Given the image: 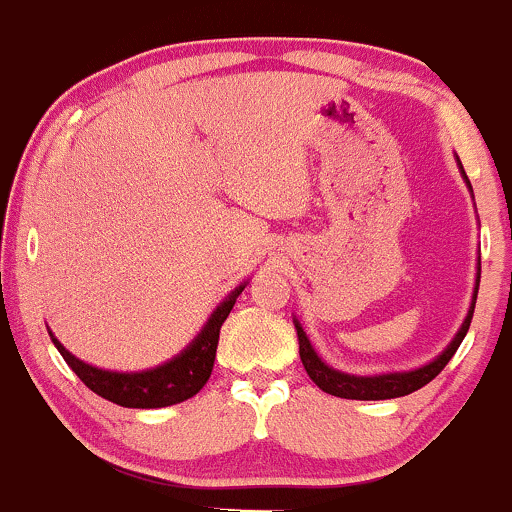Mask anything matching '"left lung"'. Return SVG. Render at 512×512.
Masks as SVG:
<instances>
[{"instance_id":"obj_1","label":"left lung","mask_w":512,"mask_h":512,"mask_svg":"<svg viewBox=\"0 0 512 512\" xmlns=\"http://www.w3.org/2000/svg\"><path fill=\"white\" fill-rule=\"evenodd\" d=\"M462 173H464V170H462ZM464 180H467V173H464ZM469 190H472V185H469ZM479 279H481V262H479V272H477V289H474V301H472V308H469L467 320L462 322L460 332H457V337L452 339V344L448 346V349H445L443 354L436 358V361L428 363V366L419 368V370H411V373L373 375V378H356V375L339 373V370H332L330 366H325V363L317 358L313 346H310V342H308V337H305L303 327L296 322L298 351H301V361H303L305 373L310 375V380H313V383L320 387L322 392H327V395H334V397H344V399H392V397L411 395V392H416L419 387L431 383V380L436 378L440 370L448 366L450 358L455 356L457 346L462 344L464 334H467V330H469V322H472L474 303H477V293H479Z\"/></svg>"}]
</instances>
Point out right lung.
<instances>
[{"label": "right lung", "instance_id": "obj_1", "mask_svg": "<svg viewBox=\"0 0 512 512\" xmlns=\"http://www.w3.org/2000/svg\"><path fill=\"white\" fill-rule=\"evenodd\" d=\"M245 286H240L223 301L214 315L209 317L207 327L202 334L185 349V354L158 366L154 370H144V373H113V370L93 368L88 363L69 354L64 346L52 337L57 351H60L67 366L79 375V380L88 390L101 395L108 402L120 404L129 409H158L170 407V404L185 402V399L195 397L204 385H207L211 368H214L216 346H219V330L226 320L228 313L236 305V298L243 293Z\"/></svg>", "mask_w": 512, "mask_h": 512}]
</instances>
